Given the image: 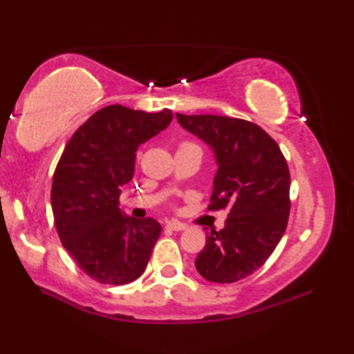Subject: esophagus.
I'll use <instances>...</instances> for the list:
<instances>
[{
    "label": "esophagus",
    "mask_w": 354,
    "mask_h": 354,
    "mask_svg": "<svg viewBox=\"0 0 354 354\" xmlns=\"http://www.w3.org/2000/svg\"><path fill=\"white\" fill-rule=\"evenodd\" d=\"M167 228L171 230V231H184L189 228V225H187L185 222H179V221H171L167 223Z\"/></svg>",
    "instance_id": "1"
}]
</instances>
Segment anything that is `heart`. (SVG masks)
Here are the masks:
<instances>
[{"instance_id":"1","label":"heart","mask_w":354,"mask_h":354,"mask_svg":"<svg viewBox=\"0 0 354 354\" xmlns=\"http://www.w3.org/2000/svg\"><path fill=\"white\" fill-rule=\"evenodd\" d=\"M179 147H190V149H199L201 150V147L196 145V142H192V141H184V142H181V146ZM202 152V150H201Z\"/></svg>"}]
</instances>
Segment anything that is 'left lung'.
Returning a JSON list of instances; mask_svg holds the SVG:
<instances>
[{
    "mask_svg": "<svg viewBox=\"0 0 354 354\" xmlns=\"http://www.w3.org/2000/svg\"><path fill=\"white\" fill-rule=\"evenodd\" d=\"M176 118L213 147L219 169L208 209H228L223 230H212L194 266L213 283L243 280L265 265L288 227V162L275 140L248 120L209 114Z\"/></svg>",
    "mask_w": 354,
    "mask_h": 354,
    "instance_id": "left-lung-1",
    "label": "left lung"
}]
</instances>
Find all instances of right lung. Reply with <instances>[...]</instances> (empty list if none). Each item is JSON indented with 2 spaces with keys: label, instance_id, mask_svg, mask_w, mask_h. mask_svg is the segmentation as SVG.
<instances>
[{
  "label": "right lung",
  "instance_id": "obj_1",
  "mask_svg": "<svg viewBox=\"0 0 354 354\" xmlns=\"http://www.w3.org/2000/svg\"><path fill=\"white\" fill-rule=\"evenodd\" d=\"M170 109L109 104L66 142L51 184L59 239L76 265L102 284H127L145 272L161 225L120 212L122 187L133 178L137 149L167 127Z\"/></svg>",
  "mask_w": 354,
  "mask_h": 354
}]
</instances>
